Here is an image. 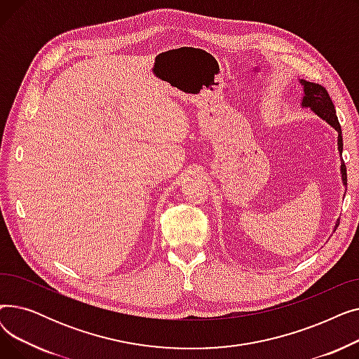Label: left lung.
<instances>
[{
    "mask_svg": "<svg viewBox=\"0 0 359 359\" xmlns=\"http://www.w3.org/2000/svg\"><path fill=\"white\" fill-rule=\"evenodd\" d=\"M299 84L303 86V100H301V106L303 107H310V110L316 115L323 119L325 122H327L336 132H337V149L341 153L342 157V151H344V141H342V129L341 125H339L337 116H336V110L333 106V102L330 100L329 93L325 87L318 86L316 83H310L306 80H299ZM341 175H342V183L346 187V165L344 163V158L341 160ZM339 225V219H336L334 227H333V233L336 231Z\"/></svg>",
    "mask_w": 359,
    "mask_h": 359,
    "instance_id": "obj_1",
    "label": "left lung"
}]
</instances>
